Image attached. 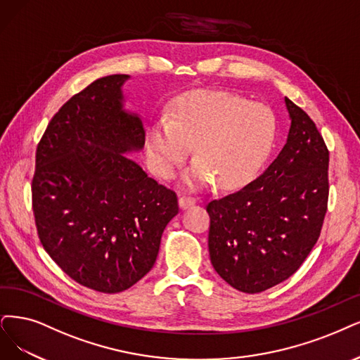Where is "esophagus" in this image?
Segmentation results:
<instances>
[{"label":"esophagus","mask_w":360,"mask_h":360,"mask_svg":"<svg viewBox=\"0 0 360 360\" xmlns=\"http://www.w3.org/2000/svg\"><path fill=\"white\" fill-rule=\"evenodd\" d=\"M195 203V198L194 197H188V195H182L179 198V207L181 209H188Z\"/></svg>","instance_id":"obj_1"}]
</instances>
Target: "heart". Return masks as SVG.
Here are the masks:
<instances>
[{"instance_id":"heart-1","label":"heart","mask_w":360,"mask_h":360,"mask_svg":"<svg viewBox=\"0 0 360 360\" xmlns=\"http://www.w3.org/2000/svg\"><path fill=\"white\" fill-rule=\"evenodd\" d=\"M276 139L277 120L267 106L230 91L198 90L181 96L172 117L154 122L145 150L151 169L170 179L194 145L197 158L182 175L185 187L217 179L224 188H237L261 172Z\"/></svg>"}]
</instances>
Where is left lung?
I'll return each instance as SVG.
<instances>
[{
	"mask_svg": "<svg viewBox=\"0 0 360 360\" xmlns=\"http://www.w3.org/2000/svg\"><path fill=\"white\" fill-rule=\"evenodd\" d=\"M286 143L262 175L206 209L209 255L234 289L258 294L294 274L321 236L329 153L313 120L285 98Z\"/></svg>",
	"mask_w": 360,
	"mask_h": 360,
	"instance_id": "obj_1",
	"label": "left lung"
}]
</instances>
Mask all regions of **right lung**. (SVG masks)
Wrapping results in <instances>:
<instances>
[{"mask_svg": "<svg viewBox=\"0 0 360 360\" xmlns=\"http://www.w3.org/2000/svg\"><path fill=\"white\" fill-rule=\"evenodd\" d=\"M130 75L98 78L51 118L37 146L32 207L39 240L71 278L103 294L139 282L157 259L176 194L127 154L145 130L126 110Z\"/></svg>", "mask_w": 360, "mask_h": 360, "instance_id": "right-lung-1", "label": "right lung"}]
</instances>
